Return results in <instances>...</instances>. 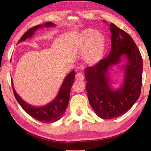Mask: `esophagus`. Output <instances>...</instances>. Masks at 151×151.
I'll return each instance as SVG.
<instances>
[{
  "instance_id": "1",
  "label": "esophagus",
  "mask_w": 151,
  "mask_h": 151,
  "mask_svg": "<svg viewBox=\"0 0 151 151\" xmlns=\"http://www.w3.org/2000/svg\"><path fill=\"white\" fill-rule=\"evenodd\" d=\"M84 79V76L83 74V73H81V72L77 73L76 75V79L79 80V81H83Z\"/></svg>"
}]
</instances>
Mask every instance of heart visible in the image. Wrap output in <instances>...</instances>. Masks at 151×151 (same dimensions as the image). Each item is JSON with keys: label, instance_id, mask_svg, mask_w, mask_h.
Returning a JSON list of instances; mask_svg holds the SVG:
<instances>
[{"label": "heart", "instance_id": "b5f03b06", "mask_svg": "<svg viewBox=\"0 0 151 151\" xmlns=\"http://www.w3.org/2000/svg\"><path fill=\"white\" fill-rule=\"evenodd\" d=\"M106 47L104 36L94 30H88L82 34L81 37V50L88 49L86 54V62L94 64L101 60Z\"/></svg>", "mask_w": 151, "mask_h": 151}]
</instances>
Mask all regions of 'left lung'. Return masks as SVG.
<instances>
[{"label": "left lung", "instance_id": "1", "mask_svg": "<svg viewBox=\"0 0 151 151\" xmlns=\"http://www.w3.org/2000/svg\"><path fill=\"white\" fill-rule=\"evenodd\" d=\"M111 49L108 56L85 68L86 88L89 102L103 119H112L125 113L140 96L142 83V58L134 40L127 32L110 24ZM125 56L126 77L122 88L113 90L107 77L109 66L119 63Z\"/></svg>", "mask_w": 151, "mask_h": 151}]
</instances>
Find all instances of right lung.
<instances>
[{"mask_svg": "<svg viewBox=\"0 0 151 151\" xmlns=\"http://www.w3.org/2000/svg\"><path fill=\"white\" fill-rule=\"evenodd\" d=\"M54 26L55 24L51 22H47L44 24L35 26L27 31L21 36V38L18 41L17 43L23 42L26 40V38H31L35 33V32L40 28H43V26L50 27ZM75 74V71H72L70 74H68L63 81L56 98L51 103L42 107L33 106L23 101L19 96L16 93L14 88L11 78L14 94L17 101L20 104L22 108L35 120L46 123L55 122L62 118L63 114L64 113L68 106L70 99V91L73 83H74Z\"/></svg>", "mask_w": 151, "mask_h": 151, "instance_id": "obj_1", "label": "right lung"}]
</instances>
